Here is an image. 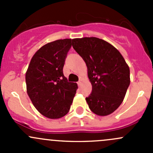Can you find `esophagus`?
I'll return each instance as SVG.
<instances>
[{
  "label": "esophagus",
  "instance_id": "esophagus-1",
  "mask_svg": "<svg viewBox=\"0 0 153 153\" xmlns=\"http://www.w3.org/2000/svg\"><path fill=\"white\" fill-rule=\"evenodd\" d=\"M81 84H82V80L80 79L79 81H78V85L80 86H81Z\"/></svg>",
  "mask_w": 153,
  "mask_h": 153
}]
</instances>
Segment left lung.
I'll return each instance as SVG.
<instances>
[{
  "label": "left lung",
  "instance_id": "left-lung-1",
  "mask_svg": "<svg viewBox=\"0 0 153 153\" xmlns=\"http://www.w3.org/2000/svg\"><path fill=\"white\" fill-rule=\"evenodd\" d=\"M72 47L85 61L92 84L86 103L92 112L105 116L123 102L130 84L129 68L119 51L100 38L72 39Z\"/></svg>",
  "mask_w": 153,
  "mask_h": 153
}]
</instances>
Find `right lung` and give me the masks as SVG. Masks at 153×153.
Returning a JSON list of instances; mask_svg holds the SVG:
<instances>
[{
    "label": "right lung",
    "mask_w": 153,
    "mask_h": 153,
    "mask_svg": "<svg viewBox=\"0 0 153 153\" xmlns=\"http://www.w3.org/2000/svg\"><path fill=\"white\" fill-rule=\"evenodd\" d=\"M72 39L57 40L40 48L26 72L27 91L37 110L56 119L67 115L76 93V83L69 82L63 73Z\"/></svg>",
    "instance_id": "obj_1"
}]
</instances>
